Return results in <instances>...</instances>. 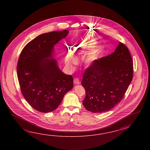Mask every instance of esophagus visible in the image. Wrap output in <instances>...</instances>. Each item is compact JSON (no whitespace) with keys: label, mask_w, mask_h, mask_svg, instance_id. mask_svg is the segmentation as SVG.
Returning a JSON list of instances; mask_svg holds the SVG:
<instances>
[{"label":"esophagus","mask_w":150,"mask_h":150,"mask_svg":"<svg viewBox=\"0 0 150 150\" xmlns=\"http://www.w3.org/2000/svg\"><path fill=\"white\" fill-rule=\"evenodd\" d=\"M74 84H80V82L79 81V80L76 78H75L74 80Z\"/></svg>","instance_id":"34e87169"}]
</instances>
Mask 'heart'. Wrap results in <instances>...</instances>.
I'll return each instance as SVG.
<instances>
[{
    "label": "heart",
    "mask_w": 150,
    "mask_h": 150,
    "mask_svg": "<svg viewBox=\"0 0 150 150\" xmlns=\"http://www.w3.org/2000/svg\"><path fill=\"white\" fill-rule=\"evenodd\" d=\"M95 40L91 39L89 40H83V41L76 42L72 46V54H68L65 57V63L67 65L72 67V65L76 64L77 62L76 56V54H85L87 51L92 49L96 45ZM103 47L102 45H96L92 51L85 54L83 57V63L87 66H91L95 63L96 61L102 54L103 51Z\"/></svg>",
    "instance_id": "b5f03b06"
}]
</instances>
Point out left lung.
I'll list each match as a JSON object with an SVG mask.
<instances>
[{
  "mask_svg": "<svg viewBox=\"0 0 150 150\" xmlns=\"http://www.w3.org/2000/svg\"><path fill=\"white\" fill-rule=\"evenodd\" d=\"M133 73L130 53L127 47L120 42L112 54L96 60L83 74L81 85L86 96L83 105L94 113L113 108L123 99Z\"/></svg>",
  "mask_w": 150,
  "mask_h": 150,
  "instance_id": "1",
  "label": "left lung"
}]
</instances>
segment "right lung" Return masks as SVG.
I'll return each mask as SVG.
<instances>
[{
  "instance_id": "1",
  "label": "right lung",
  "mask_w": 150,
  "mask_h": 150,
  "mask_svg": "<svg viewBox=\"0 0 150 150\" xmlns=\"http://www.w3.org/2000/svg\"><path fill=\"white\" fill-rule=\"evenodd\" d=\"M68 34L67 30L42 34L29 42L20 55L17 75L21 91L38 112L54 111L73 88L72 76L61 71L53 56L54 45Z\"/></svg>"
}]
</instances>
